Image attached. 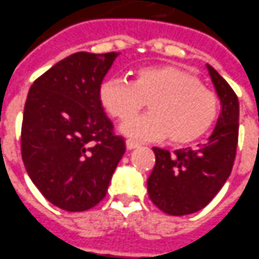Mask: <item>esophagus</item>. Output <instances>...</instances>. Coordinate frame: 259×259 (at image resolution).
<instances>
[{
	"label": "esophagus",
	"mask_w": 259,
	"mask_h": 259,
	"mask_svg": "<svg viewBox=\"0 0 259 259\" xmlns=\"http://www.w3.org/2000/svg\"><path fill=\"white\" fill-rule=\"evenodd\" d=\"M138 145H140V144H138V142L133 141V140H126L125 141L126 150H134V148H137Z\"/></svg>",
	"instance_id": "esophagus-1"
}]
</instances>
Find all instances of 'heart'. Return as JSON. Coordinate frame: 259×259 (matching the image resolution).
I'll list each match as a JSON object with an SVG mask.
<instances>
[{
  "label": "heart",
  "mask_w": 259,
  "mask_h": 259,
  "mask_svg": "<svg viewBox=\"0 0 259 259\" xmlns=\"http://www.w3.org/2000/svg\"><path fill=\"white\" fill-rule=\"evenodd\" d=\"M100 101L111 117L124 122L149 102L150 114L122 125L137 140L168 138L172 145L201 140L218 118V100L194 74L174 65H152L134 71L133 79L111 78L100 88Z\"/></svg>",
  "instance_id": "heart-1"
}]
</instances>
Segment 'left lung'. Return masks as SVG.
Listing matches in <instances>:
<instances>
[{
  "label": "left lung",
  "mask_w": 259,
  "mask_h": 259,
  "mask_svg": "<svg viewBox=\"0 0 259 259\" xmlns=\"http://www.w3.org/2000/svg\"><path fill=\"white\" fill-rule=\"evenodd\" d=\"M209 75L223 111L209 141L197 150L154 148L155 166L147 181L154 205L172 217L194 214L206 206L228 180L238 145L237 94L212 67Z\"/></svg>",
  "instance_id": "obj_1"
}]
</instances>
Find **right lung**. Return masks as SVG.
Masks as SVG:
<instances>
[{"instance_id": "1", "label": "right lung", "mask_w": 259, "mask_h": 259, "mask_svg": "<svg viewBox=\"0 0 259 259\" xmlns=\"http://www.w3.org/2000/svg\"><path fill=\"white\" fill-rule=\"evenodd\" d=\"M117 53H75L29 88L21 126V154L31 181L51 204L69 212L105 198L125 142L100 101Z\"/></svg>"}]
</instances>
